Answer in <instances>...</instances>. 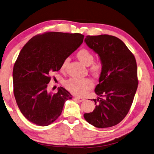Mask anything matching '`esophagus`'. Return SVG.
<instances>
[{"label": "esophagus", "instance_id": "34e87169", "mask_svg": "<svg viewBox=\"0 0 154 154\" xmlns=\"http://www.w3.org/2000/svg\"><path fill=\"white\" fill-rule=\"evenodd\" d=\"M74 98L79 101H83L85 100V99L83 97H78V96H75Z\"/></svg>", "mask_w": 154, "mask_h": 154}]
</instances>
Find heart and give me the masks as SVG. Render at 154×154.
Listing matches in <instances>:
<instances>
[{
  "label": "heart",
  "instance_id": "1",
  "mask_svg": "<svg viewBox=\"0 0 154 154\" xmlns=\"http://www.w3.org/2000/svg\"><path fill=\"white\" fill-rule=\"evenodd\" d=\"M79 60L85 66H89V70L93 75L99 76L103 70V64L100 61H93L94 57L92 53L83 48L76 53ZM67 64V59H65L61 66V69H64ZM66 88L70 92L78 95H82L93 87L92 80L89 79H77L71 78L66 82Z\"/></svg>",
  "mask_w": 154,
  "mask_h": 154
}]
</instances>
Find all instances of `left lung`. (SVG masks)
<instances>
[{
    "mask_svg": "<svg viewBox=\"0 0 154 154\" xmlns=\"http://www.w3.org/2000/svg\"><path fill=\"white\" fill-rule=\"evenodd\" d=\"M85 42L100 58L103 70L93 99V112L84 114L85 119L97 128L118 125L129 112L138 87L136 59L118 38L107 34L87 36Z\"/></svg>",
    "mask_w": 154,
    "mask_h": 154,
    "instance_id": "obj_1",
    "label": "left lung"
}]
</instances>
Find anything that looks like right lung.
Here are the masks:
<instances>
[{"mask_svg":"<svg viewBox=\"0 0 154 154\" xmlns=\"http://www.w3.org/2000/svg\"><path fill=\"white\" fill-rule=\"evenodd\" d=\"M85 36L49 32L32 37L24 45L13 66V93L21 112L29 122L45 126L61 115L72 95L63 87L48 93L50 75L79 48Z\"/></svg>","mask_w":154,"mask_h":154,"instance_id":"add662e5","label":"right lung"}]
</instances>
